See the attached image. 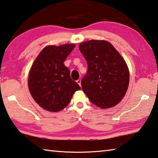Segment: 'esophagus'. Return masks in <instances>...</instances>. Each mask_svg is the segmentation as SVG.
<instances>
[{
  "instance_id": "obj_1",
  "label": "esophagus",
  "mask_w": 158,
  "mask_h": 158,
  "mask_svg": "<svg viewBox=\"0 0 158 158\" xmlns=\"http://www.w3.org/2000/svg\"><path fill=\"white\" fill-rule=\"evenodd\" d=\"M77 84H78L80 86H81V79H78L77 81Z\"/></svg>"
}]
</instances>
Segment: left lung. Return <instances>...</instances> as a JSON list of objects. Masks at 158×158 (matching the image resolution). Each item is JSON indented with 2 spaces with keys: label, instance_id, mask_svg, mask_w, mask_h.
Listing matches in <instances>:
<instances>
[{
  "label": "left lung",
  "instance_id": "obj_1",
  "mask_svg": "<svg viewBox=\"0 0 158 158\" xmlns=\"http://www.w3.org/2000/svg\"><path fill=\"white\" fill-rule=\"evenodd\" d=\"M79 48L88 64L87 73L81 80L83 91L93 104L102 109L116 105L129 85V69L125 60L105 40L86 41Z\"/></svg>",
  "mask_w": 158,
  "mask_h": 158
}]
</instances>
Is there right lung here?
<instances>
[{
	"mask_svg": "<svg viewBox=\"0 0 158 158\" xmlns=\"http://www.w3.org/2000/svg\"><path fill=\"white\" fill-rule=\"evenodd\" d=\"M74 47L73 44L44 47L31 67L28 89L34 100L45 110H62L75 91L81 89L70 78L69 69L63 63Z\"/></svg>",
	"mask_w": 158,
	"mask_h": 158,
	"instance_id": "add662e5",
	"label": "right lung"
}]
</instances>
